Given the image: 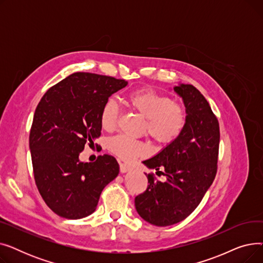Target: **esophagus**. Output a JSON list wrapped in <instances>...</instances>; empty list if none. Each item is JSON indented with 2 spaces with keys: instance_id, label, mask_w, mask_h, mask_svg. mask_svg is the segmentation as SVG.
<instances>
[{
  "instance_id": "1",
  "label": "esophagus",
  "mask_w": 263,
  "mask_h": 263,
  "mask_svg": "<svg viewBox=\"0 0 263 263\" xmlns=\"http://www.w3.org/2000/svg\"><path fill=\"white\" fill-rule=\"evenodd\" d=\"M119 168H120V173H122V174L131 171V167L129 166V165L124 164V163H120V164H119Z\"/></svg>"
}]
</instances>
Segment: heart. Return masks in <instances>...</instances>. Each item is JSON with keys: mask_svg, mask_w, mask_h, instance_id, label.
<instances>
[{"mask_svg": "<svg viewBox=\"0 0 263 263\" xmlns=\"http://www.w3.org/2000/svg\"><path fill=\"white\" fill-rule=\"evenodd\" d=\"M127 104L146 118L145 132L160 145H168L183 132L186 124L184 107L170 97L150 88L131 91L126 98ZM119 118V107L112 99L107 100L100 112L101 127L106 131L116 129ZM109 149L124 161H133L145 156L148 148L145 143L118 135L109 141Z\"/></svg>", "mask_w": 263, "mask_h": 263, "instance_id": "1", "label": "heart"}]
</instances>
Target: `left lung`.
Returning a JSON list of instances; mask_svg holds the SVG:
<instances>
[{
  "instance_id": "1",
  "label": "left lung",
  "mask_w": 263,
  "mask_h": 263,
  "mask_svg": "<svg viewBox=\"0 0 263 263\" xmlns=\"http://www.w3.org/2000/svg\"><path fill=\"white\" fill-rule=\"evenodd\" d=\"M186 107L181 135L160 154L144 161L147 167L163 174H146L147 190L135 197L137 213L155 226H171L186 218L203 198L217 172L219 123L201 92L191 84L176 86ZM163 170V172L160 171Z\"/></svg>"
}]
</instances>
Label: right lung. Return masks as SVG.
I'll return each instance as SVG.
<instances>
[{"label":"right lung","instance_id":"add662e5","mask_svg":"<svg viewBox=\"0 0 263 263\" xmlns=\"http://www.w3.org/2000/svg\"><path fill=\"white\" fill-rule=\"evenodd\" d=\"M127 84L113 77L74 72L40 99L30 132L33 172L41 197L58 215L88 216L102 190L117 177L119 165L113 156L83 163L79 155L101 135L103 104Z\"/></svg>","mask_w":263,"mask_h":263}]
</instances>
